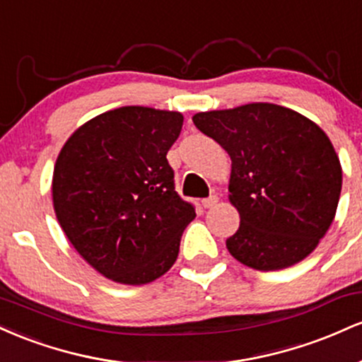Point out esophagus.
<instances>
[{
	"label": "esophagus",
	"mask_w": 362,
	"mask_h": 362,
	"mask_svg": "<svg viewBox=\"0 0 362 362\" xmlns=\"http://www.w3.org/2000/svg\"><path fill=\"white\" fill-rule=\"evenodd\" d=\"M218 195H211V197L207 199H202V206L206 207V209H209V207H214L216 204H218Z\"/></svg>",
	"instance_id": "esophagus-1"
}]
</instances>
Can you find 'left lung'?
I'll return each instance as SVG.
<instances>
[{
    "label": "left lung",
    "mask_w": 362,
    "mask_h": 362,
    "mask_svg": "<svg viewBox=\"0 0 362 362\" xmlns=\"http://www.w3.org/2000/svg\"><path fill=\"white\" fill-rule=\"evenodd\" d=\"M195 127L231 158L230 202L240 228L226 240L236 260L281 271L310 255L335 218L342 167L313 120L274 103L199 112Z\"/></svg>",
    "instance_id": "obj_1"
}]
</instances>
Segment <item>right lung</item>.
I'll use <instances>...</instances> for the list:
<instances>
[{
    "label": "right lung",
    "instance_id": "add662e5",
    "mask_svg": "<svg viewBox=\"0 0 362 362\" xmlns=\"http://www.w3.org/2000/svg\"><path fill=\"white\" fill-rule=\"evenodd\" d=\"M180 112L120 107L83 124L64 143L52 175L62 231L95 271L141 286L175 264L195 209L175 192L167 153Z\"/></svg>",
    "mask_w": 362,
    "mask_h": 362
}]
</instances>
